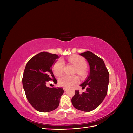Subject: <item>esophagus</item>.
<instances>
[{"instance_id": "obj_1", "label": "esophagus", "mask_w": 133, "mask_h": 133, "mask_svg": "<svg viewBox=\"0 0 133 133\" xmlns=\"http://www.w3.org/2000/svg\"><path fill=\"white\" fill-rule=\"evenodd\" d=\"M63 89H64V91H66L67 90V89H68V88H66V87H63Z\"/></svg>"}]
</instances>
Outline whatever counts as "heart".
Here are the masks:
<instances>
[{"label": "heart", "mask_w": 133, "mask_h": 133, "mask_svg": "<svg viewBox=\"0 0 133 133\" xmlns=\"http://www.w3.org/2000/svg\"><path fill=\"white\" fill-rule=\"evenodd\" d=\"M68 61L73 64L76 67V72L81 76L85 75L86 73L85 67L87 65L85 60L84 59L78 55H73L68 58ZM65 66L63 60L62 59H58L56 61L53 65V71L55 75H61ZM79 78L76 75H64L59 79L58 82L60 85L64 87H70L72 85L78 83Z\"/></svg>", "instance_id": "heart-1"}]
</instances>
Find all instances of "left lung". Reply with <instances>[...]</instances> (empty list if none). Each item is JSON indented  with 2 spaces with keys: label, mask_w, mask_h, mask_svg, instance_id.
<instances>
[{
  "label": "left lung",
  "mask_w": 133,
  "mask_h": 133,
  "mask_svg": "<svg viewBox=\"0 0 133 133\" xmlns=\"http://www.w3.org/2000/svg\"><path fill=\"white\" fill-rule=\"evenodd\" d=\"M85 58L90 67L89 75L81 85L86 91L80 94L75 91L71 99L73 105L76 109L91 111L102 103L107 94L109 74L103 60L90 51L80 54Z\"/></svg>",
  "instance_id": "left-lung-1"
}]
</instances>
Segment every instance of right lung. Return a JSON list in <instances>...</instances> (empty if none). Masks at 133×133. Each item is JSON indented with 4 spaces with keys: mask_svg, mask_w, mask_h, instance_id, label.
Wrapping results in <instances>:
<instances>
[{
    "mask_svg": "<svg viewBox=\"0 0 133 133\" xmlns=\"http://www.w3.org/2000/svg\"><path fill=\"white\" fill-rule=\"evenodd\" d=\"M59 58L55 54L41 52L32 57L25 66L22 79L23 86L28 102L35 110L43 112L57 109L61 96L62 88H49L47 82L57 83L52 66Z\"/></svg>",
    "mask_w": 133,
    "mask_h": 133,
    "instance_id": "right-lung-1",
    "label": "right lung"
}]
</instances>
